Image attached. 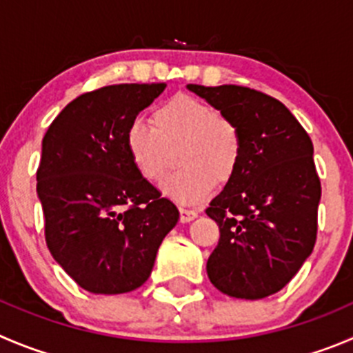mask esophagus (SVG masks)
I'll use <instances>...</instances> for the list:
<instances>
[{
  "label": "esophagus",
  "mask_w": 353,
  "mask_h": 353,
  "mask_svg": "<svg viewBox=\"0 0 353 353\" xmlns=\"http://www.w3.org/2000/svg\"><path fill=\"white\" fill-rule=\"evenodd\" d=\"M196 216H197L196 210H189V208H180V221H182V223H189V221H192Z\"/></svg>",
  "instance_id": "esophagus-1"
}]
</instances>
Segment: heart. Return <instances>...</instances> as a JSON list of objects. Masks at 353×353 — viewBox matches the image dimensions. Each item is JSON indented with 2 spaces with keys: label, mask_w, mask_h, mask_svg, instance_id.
Instances as JSON below:
<instances>
[{
  "label": "heart",
  "mask_w": 353,
  "mask_h": 353,
  "mask_svg": "<svg viewBox=\"0 0 353 353\" xmlns=\"http://www.w3.org/2000/svg\"><path fill=\"white\" fill-rule=\"evenodd\" d=\"M150 123L132 121L124 145L137 173L149 183L163 182L179 149L182 168L164 182L168 196L179 203H201L239 170L244 152L241 128L210 103L180 93L154 109Z\"/></svg>",
  "instance_id": "obj_1"
}]
</instances>
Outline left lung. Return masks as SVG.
<instances>
[{
  "mask_svg": "<svg viewBox=\"0 0 353 353\" xmlns=\"http://www.w3.org/2000/svg\"><path fill=\"white\" fill-rule=\"evenodd\" d=\"M189 90L236 121L244 139L239 170L206 210L220 229L208 277L229 296H270L296 275L317 239L321 179L312 140L267 93L237 85Z\"/></svg>",
  "mask_w": 353,
  "mask_h": 353,
  "instance_id": "left-lung-1",
  "label": "left lung"
}]
</instances>
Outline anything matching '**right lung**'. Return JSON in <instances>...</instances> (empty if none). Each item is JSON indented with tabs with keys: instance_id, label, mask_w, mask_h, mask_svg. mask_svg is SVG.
Here are the masks:
<instances>
[{
	"instance_id": "add662e5",
	"label": "right lung",
	"mask_w": 353,
	"mask_h": 353,
	"mask_svg": "<svg viewBox=\"0 0 353 353\" xmlns=\"http://www.w3.org/2000/svg\"><path fill=\"white\" fill-rule=\"evenodd\" d=\"M166 83L102 86L67 103L43 137L38 180L52 256L83 290L121 294L149 279L179 210L137 173L124 135Z\"/></svg>"
}]
</instances>
